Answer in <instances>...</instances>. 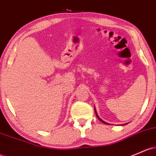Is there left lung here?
Listing matches in <instances>:
<instances>
[{
    "mask_svg": "<svg viewBox=\"0 0 156 156\" xmlns=\"http://www.w3.org/2000/svg\"><path fill=\"white\" fill-rule=\"evenodd\" d=\"M94 109H95V115H96V117L98 118V120H99V121H101V122H102V123H104V124H108V123H107V122H105V121H103V120H102V119H100V118H99V117H98V114H97V112H96V110H95V108H94ZM125 124H123V125H125Z\"/></svg>",
    "mask_w": 156,
    "mask_h": 156,
    "instance_id": "obj_1",
    "label": "left lung"
}]
</instances>
